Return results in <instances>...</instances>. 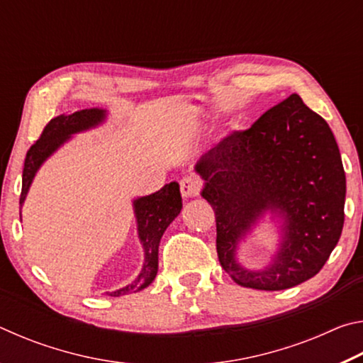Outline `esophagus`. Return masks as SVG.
<instances>
[{"instance_id":"obj_1","label":"esophagus","mask_w":363,"mask_h":363,"mask_svg":"<svg viewBox=\"0 0 363 363\" xmlns=\"http://www.w3.org/2000/svg\"><path fill=\"white\" fill-rule=\"evenodd\" d=\"M201 189V181L196 176H184L181 179V194L184 199H192L200 194Z\"/></svg>"}]
</instances>
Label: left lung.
<instances>
[{
    "mask_svg": "<svg viewBox=\"0 0 363 363\" xmlns=\"http://www.w3.org/2000/svg\"><path fill=\"white\" fill-rule=\"evenodd\" d=\"M195 171L216 213L219 262L235 284L279 291L320 272L342 232L346 176L328 123L298 94L220 140ZM266 212L281 223L279 250L251 271L236 250Z\"/></svg>",
    "mask_w": 363,
    "mask_h": 363,
    "instance_id": "1",
    "label": "left lung"
}]
</instances>
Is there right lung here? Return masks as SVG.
<instances>
[{
  "instance_id": "1",
  "label": "right lung",
  "mask_w": 363,
  "mask_h": 363,
  "mask_svg": "<svg viewBox=\"0 0 363 363\" xmlns=\"http://www.w3.org/2000/svg\"><path fill=\"white\" fill-rule=\"evenodd\" d=\"M107 120L106 108H84L73 113H62L52 118L43 130L40 139L30 147L22 173L21 206L27 199L30 186L35 179L41 164L57 152L73 134L93 130ZM133 210L138 223V235L144 248V266L138 279L120 290L108 293L110 296L138 293L149 286L158 272V247L164 230L173 223L182 210V196L179 184L169 182L155 194L139 196L133 200Z\"/></svg>"
}]
</instances>
